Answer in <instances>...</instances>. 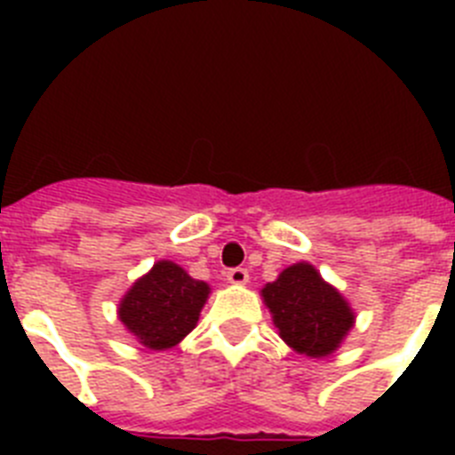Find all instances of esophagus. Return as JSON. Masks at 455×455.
Listing matches in <instances>:
<instances>
[{
    "instance_id": "obj_1",
    "label": "esophagus",
    "mask_w": 455,
    "mask_h": 455,
    "mask_svg": "<svg viewBox=\"0 0 455 455\" xmlns=\"http://www.w3.org/2000/svg\"><path fill=\"white\" fill-rule=\"evenodd\" d=\"M228 280H230L232 284H246L248 271L246 268H230V271H228Z\"/></svg>"
}]
</instances>
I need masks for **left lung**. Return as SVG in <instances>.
I'll return each instance as SVG.
<instances>
[{
  "label": "left lung",
  "mask_w": 455,
  "mask_h": 455,
  "mask_svg": "<svg viewBox=\"0 0 455 455\" xmlns=\"http://www.w3.org/2000/svg\"><path fill=\"white\" fill-rule=\"evenodd\" d=\"M262 299L280 337L307 357L335 353L355 323L347 299L307 262L284 268L262 289Z\"/></svg>",
  "instance_id": "1"
}]
</instances>
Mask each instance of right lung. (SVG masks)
I'll list each match as a JSON object with an SVG mask.
<instances>
[{
	"label": "right lung",
	"instance_id": "obj_1",
	"mask_svg": "<svg viewBox=\"0 0 455 455\" xmlns=\"http://www.w3.org/2000/svg\"><path fill=\"white\" fill-rule=\"evenodd\" d=\"M207 296V283L193 280L180 264L162 259L124 293L118 316L143 347L166 351L196 328Z\"/></svg>",
	"mask_w": 455,
	"mask_h": 455
}]
</instances>
